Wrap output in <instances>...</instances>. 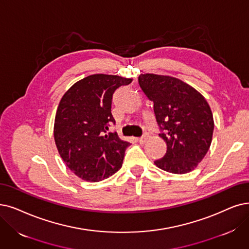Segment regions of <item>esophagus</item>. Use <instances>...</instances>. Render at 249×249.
<instances>
[{
    "instance_id": "esophagus-1",
    "label": "esophagus",
    "mask_w": 249,
    "mask_h": 249,
    "mask_svg": "<svg viewBox=\"0 0 249 249\" xmlns=\"http://www.w3.org/2000/svg\"><path fill=\"white\" fill-rule=\"evenodd\" d=\"M147 139H148V135H143L140 139H139V140H138V142L139 143H140V144H144L146 141H147Z\"/></svg>"
}]
</instances>
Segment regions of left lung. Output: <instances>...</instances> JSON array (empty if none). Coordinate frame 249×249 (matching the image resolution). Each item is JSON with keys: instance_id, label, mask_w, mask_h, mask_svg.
I'll return each mask as SVG.
<instances>
[{"instance_id": "obj_1", "label": "left lung", "mask_w": 249, "mask_h": 249, "mask_svg": "<svg viewBox=\"0 0 249 249\" xmlns=\"http://www.w3.org/2000/svg\"><path fill=\"white\" fill-rule=\"evenodd\" d=\"M139 85L153 103L164 156L154 161L161 170L183 175L201 162L211 147L213 117L205 98L192 86L170 75L141 73Z\"/></svg>"}]
</instances>
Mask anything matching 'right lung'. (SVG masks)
I'll use <instances>...</instances> for the list:
<instances>
[{
	"mask_svg": "<svg viewBox=\"0 0 249 249\" xmlns=\"http://www.w3.org/2000/svg\"><path fill=\"white\" fill-rule=\"evenodd\" d=\"M133 78L92 74L73 84L59 102L54 123V140L69 170L82 180L99 182L123 165L130 143L117 133H108L115 123L112 96Z\"/></svg>",
	"mask_w": 249,
	"mask_h": 249,
	"instance_id": "1",
	"label": "right lung"
}]
</instances>
